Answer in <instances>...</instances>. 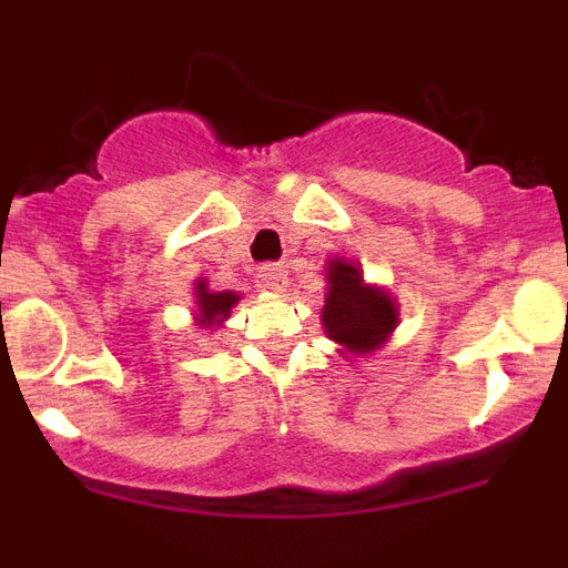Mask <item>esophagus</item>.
<instances>
[{
	"mask_svg": "<svg viewBox=\"0 0 568 568\" xmlns=\"http://www.w3.org/2000/svg\"><path fill=\"white\" fill-rule=\"evenodd\" d=\"M261 284L273 293H281V290L287 287V270L281 267V264H267V267H261L258 273Z\"/></svg>",
	"mask_w": 568,
	"mask_h": 568,
	"instance_id": "1",
	"label": "esophagus"
}]
</instances>
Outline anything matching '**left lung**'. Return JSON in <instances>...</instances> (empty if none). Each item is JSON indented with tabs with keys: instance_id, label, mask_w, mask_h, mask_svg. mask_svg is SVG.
Returning a JSON list of instances; mask_svg holds the SVG:
<instances>
[{
	"instance_id": "left-lung-1",
	"label": "left lung",
	"mask_w": 568,
	"mask_h": 568,
	"mask_svg": "<svg viewBox=\"0 0 568 568\" xmlns=\"http://www.w3.org/2000/svg\"><path fill=\"white\" fill-rule=\"evenodd\" d=\"M327 301H324V329L346 353L369 355L386 344L398 327V307L393 295L381 287H366L358 264L333 258L327 264Z\"/></svg>"
}]
</instances>
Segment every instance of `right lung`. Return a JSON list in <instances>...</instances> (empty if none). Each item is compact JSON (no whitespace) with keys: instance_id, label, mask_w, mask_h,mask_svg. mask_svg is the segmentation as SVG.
<instances>
[{"instance_id":"obj_1","label":"right lung","mask_w":568,"mask_h":568,"mask_svg":"<svg viewBox=\"0 0 568 568\" xmlns=\"http://www.w3.org/2000/svg\"><path fill=\"white\" fill-rule=\"evenodd\" d=\"M241 295L230 293V290H224V293H213V290L207 287V281L199 278L195 281V321L202 324V327H222V321L230 318V310H233V304H239Z\"/></svg>"}]
</instances>
